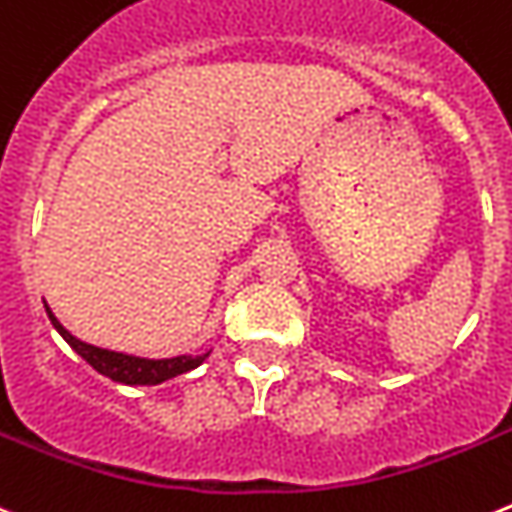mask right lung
<instances>
[{
	"label": "right lung",
	"mask_w": 512,
	"mask_h": 512,
	"mask_svg": "<svg viewBox=\"0 0 512 512\" xmlns=\"http://www.w3.org/2000/svg\"><path fill=\"white\" fill-rule=\"evenodd\" d=\"M48 311L50 324L58 329V334L71 344L73 352H78L81 357L94 367L96 372H101L104 377L114 382H124V385H160V382L170 380V377L183 375V372L199 367L209 352L201 354V357H188V354H181V357H170V359H145V357H132V354L112 352V349H101L94 347V344H86L81 339L71 334L61 321L55 319L53 311L45 306Z\"/></svg>",
	"instance_id": "add662e5"
}]
</instances>
